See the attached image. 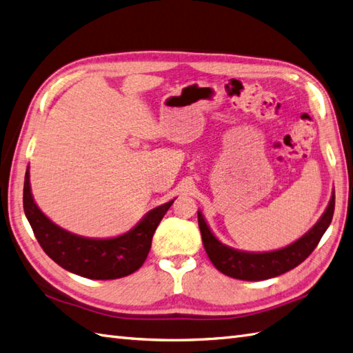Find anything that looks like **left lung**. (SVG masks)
<instances>
[{
    "label": "left lung",
    "instance_id": "obj_1",
    "mask_svg": "<svg viewBox=\"0 0 353 353\" xmlns=\"http://www.w3.org/2000/svg\"><path fill=\"white\" fill-rule=\"evenodd\" d=\"M335 206V192L332 191L331 200L327 203L326 210L321 219L310 228V230L299 237L298 241L288 245V247L266 251V252H250L228 247L221 242L212 233L206 219L199 210V227L201 232V239L204 250L214 266L227 276L243 281H261L269 278L285 274L288 270L301 265L311 252L314 251L317 243L321 242L326 228L330 227Z\"/></svg>",
    "mask_w": 353,
    "mask_h": 353
}]
</instances>
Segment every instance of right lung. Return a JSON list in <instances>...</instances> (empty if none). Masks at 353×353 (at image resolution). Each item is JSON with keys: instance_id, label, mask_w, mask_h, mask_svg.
<instances>
[{"instance_id": "1", "label": "right lung", "mask_w": 353, "mask_h": 353, "mask_svg": "<svg viewBox=\"0 0 353 353\" xmlns=\"http://www.w3.org/2000/svg\"><path fill=\"white\" fill-rule=\"evenodd\" d=\"M174 200L147 212L129 232L96 239L64 230L39 209L31 194L28 168L23 182V212L40 247L57 265L90 280H116L141 268L150 251L154 230Z\"/></svg>"}]
</instances>
